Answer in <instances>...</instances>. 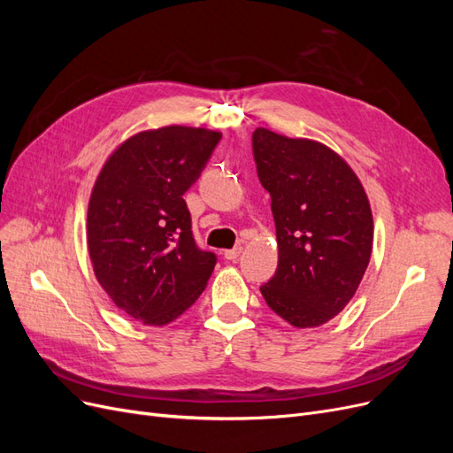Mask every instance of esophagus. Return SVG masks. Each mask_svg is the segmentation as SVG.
Returning a JSON list of instances; mask_svg holds the SVG:
<instances>
[{"instance_id":"obj_1","label":"esophagus","mask_w":453,"mask_h":453,"mask_svg":"<svg viewBox=\"0 0 453 453\" xmlns=\"http://www.w3.org/2000/svg\"><path fill=\"white\" fill-rule=\"evenodd\" d=\"M242 251H243V245H236V248H232V250H226V251H225V258L236 260V258L242 255Z\"/></svg>"}]
</instances>
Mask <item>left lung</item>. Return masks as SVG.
Masks as SVG:
<instances>
[{
	"mask_svg": "<svg viewBox=\"0 0 453 453\" xmlns=\"http://www.w3.org/2000/svg\"><path fill=\"white\" fill-rule=\"evenodd\" d=\"M253 157L280 255L260 293L293 326H319L348 306L368 266L374 221L366 193L349 164L319 142L257 128Z\"/></svg>",
	"mask_w": 453,
	"mask_h": 453,
	"instance_id": "obj_1",
	"label": "left lung"
}]
</instances>
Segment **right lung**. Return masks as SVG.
Returning a JSON list of instances; mask_svg holds the SVG:
<instances>
[{
    "mask_svg": "<svg viewBox=\"0 0 453 453\" xmlns=\"http://www.w3.org/2000/svg\"><path fill=\"white\" fill-rule=\"evenodd\" d=\"M221 132L164 127L134 134L94 183L87 242L96 280L115 306L162 326L208 285L217 257L202 251L183 195L210 160Z\"/></svg>",
    "mask_w": 453,
    "mask_h": 453,
    "instance_id": "obj_1",
    "label": "right lung"
}]
</instances>
